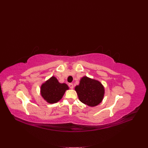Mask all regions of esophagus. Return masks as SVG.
Instances as JSON below:
<instances>
[{
  "mask_svg": "<svg viewBox=\"0 0 148 148\" xmlns=\"http://www.w3.org/2000/svg\"><path fill=\"white\" fill-rule=\"evenodd\" d=\"M69 87L71 89H73V88H74L73 83H69Z\"/></svg>",
  "mask_w": 148,
  "mask_h": 148,
  "instance_id": "esophagus-1",
  "label": "esophagus"
}]
</instances>
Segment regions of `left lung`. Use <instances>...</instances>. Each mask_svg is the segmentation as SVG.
<instances>
[{"label":"left lung","instance_id":"1","mask_svg":"<svg viewBox=\"0 0 148 148\" xmlns=\"http://www.w3.org/2000/svg\"><path fill=\"white\" fill-rule=\"evenodd\" d=\"M75 90L79 101L90 107H95L101 102L104 95V88L101 82L87 77L81 78Z\"/></svg>","mask_w":148,"mask_h":148}]
</instances>
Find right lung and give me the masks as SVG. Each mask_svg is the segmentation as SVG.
<instances>
[{
  "label": "right lung",
  "instance_id": "obj_1",
  "mask_svg": "<svg viewBox=\"0 0 148 148\" xmlns=\"http://www.w3.org/2000/svg\"><path fill=\"white\" fill-rule=\"evenodd\" d=\"M68 89L66 84H61L56 77H52L41 86V94L47 102L53 103L60 101Z\"/></svg>",
  "mask_w": 148,
  "mask_h": 148
}]
</instances>
